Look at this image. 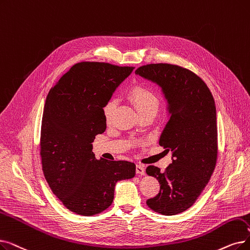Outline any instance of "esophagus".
I'll use <instances>...</instances> for the list:
<instances>
[{"label":"esophagus","mask_w":250,"mask_h":250,"mask_svg":"<svg viewBox=\"0 0 250 250\" xmlns=\"http://www.w3.org/2000/svg\"><path fill=\"white\" fill-rule=\"evenodd\" d=\"M136 172L138 173V175H145V167H144V166L137 165Z\"/></svg>","instance_id":"1"}]
</instances>
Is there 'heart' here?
I'll list each match as a JSON object with an SVG mask.
<instances>
[{"label": "heart", "instance_id": "obj_1", "mask_svg": "<svg viewBox=\"0 0 250 250\" xmlns=\"http://www.w3.org/2000/svg\"><path fill=\"white\" fill-rule=\"evenodd\" d=\"M128 99L135 105L139 114L145 112L157 113L160 106L158 96L147 85L142 83H138L132 86L131 90L128 91ZM114 108L115 101L113 99L108 100L102 108L103 117L107 124H109L111 121Z\"/></svg>", "mask_w": 250, "mask_h": 250}]
</instances>
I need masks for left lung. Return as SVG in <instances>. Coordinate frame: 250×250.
Wrapping results in <instances>:
<instances>
[{"label": "left lung", "mask_w": 250, "mask_h": 250, "mask_svg": "<svg viewBox=\"0 0 250 250\" xmlns=\"http://www.w3.org/2000/svg\"><path fill=\"white\" fill-rule=\"evenodd\" d=\"M136 74L159 84L168 102L169 121L159 145L172 151L165 169L154 166L147 175L160 185L155 197L146 201L153 211L173 215L187 210L208 185L218 159V125L211 92L200 77L179 65L153 63L140 66Z\"/></svg>", "instance_id": "8db88e82"}]
</instances>
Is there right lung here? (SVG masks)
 <instances>
[{"instance_id": "1", "label": "right lung", "mask_w": 250, "mask_h": 250, "mask_svg": "<svg viewBox=\"0 0 250 250\" xmlns=\"http://www.w3.org/2000/svg\"><path fill=\"white\" fill-rule=\"evenodd\" d=\"M134 67L80 62L50 90L42 118V169L52 192L81 215L98 214L111 205L118 181L135 177L125 160H97L96 136L106 129L102 108Z\"/></svg>"}]
</instances>
